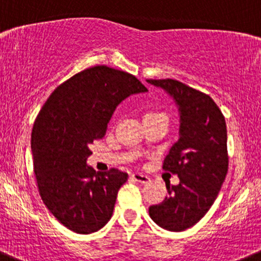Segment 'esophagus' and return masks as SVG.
Here are the masks:
<instances>
[{
    "instance_id": "34e87169",
    "label": "esophagus",
    "mask_w": 261,
    "mask_h": 261,
    "mask_svg": "<svg viewBox=\"0 0 261 261\" xmlns=\"http://www.w3.org/2000/svg\"><path fill=\"white\" fill-rule=\"evenodd\" d=\"M131 177H133L134 179H135L136 182H140V184H146V182L150 181V178H149L146 174H143V173H138V172H135V173L131 174Z\"/></svg>"
}]
</instances>
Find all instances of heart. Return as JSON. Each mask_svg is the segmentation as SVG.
Here are the masks:
<instances>
[{
  "mask_svg": "<svg viewBox=\"0 0 261 261\" xmlns=\"http://www.w3.org/2000/svg\"><path fill=\"white\" fill-rule=\"evenodd\" d=\"M146 115H163V113H158V112H148V113H145V116Z\"/></svg>",
  "mask_w": 261,
  "mask_h": 261,
  "instance_id": "1",
  "label": "heart"
}]
</instances>
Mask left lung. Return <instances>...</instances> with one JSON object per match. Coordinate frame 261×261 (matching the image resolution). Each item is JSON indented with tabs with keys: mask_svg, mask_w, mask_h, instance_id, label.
I'll list each match as a JSON object with an SVG mask.
<instances>
[{
	"mask_svg": "<svg viewBox=\"0 0 261 261\" xmlns=\"http://www.w3.org/2000/svg\"><path fill=\"white\" fill-rule=\"evenodd\" d=\"M146 82L166 90L179 112V139L163 162L164 171L177 174L179 184H166L168 196L151 205L149 216L162 228L181 232L205 216L226 178V120L208 94L173 79Z\"/></svg>",
	"mask_w": 261,
	"mask_h": 261,
	"instance_id": "obj_1",
	"label": "left lung"
}]
</instances>
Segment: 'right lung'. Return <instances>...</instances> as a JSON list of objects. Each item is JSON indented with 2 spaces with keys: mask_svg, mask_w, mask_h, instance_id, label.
<instances>
[{
  "mask_svg": "<svg viewBox=\"0 0 261 261\" xmlns=\"http://www.w3.org/2000/svg\"><path fill=\"white\" fill-rule=\"evenodd\" d=\"M148 92L128 72L94 66L58 85L32 131L34 173L43 203L60 223L80 234L97 232L112 217L127 173L88 166L89 145L106 135L116 107Z\"/></svg>",
  "mask_w": 261,
  "mask_h": 261,
  "instance_id": "1",
  "label": "right lung"
}]
</instances>
